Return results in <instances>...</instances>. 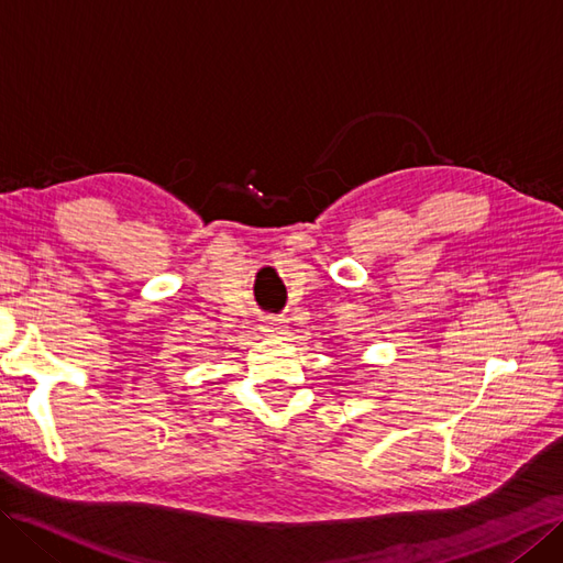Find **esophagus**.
Masks as SVG:
<instances>
[{"label": "esophagus", "instance_id": "obj_1", "mask_svg": "<svg viewBox=\"0 0 563 563\" xmlns=\"http://www.w3.org/2000/svg\"><path fill=\"white\" fill-rule=\"evenodd\" d=\"M261 331L265 333V335H269V338H275V335H279L282 331H284V321L282 319H265L263 321V327H261Z\"/></svg>", "mask_w": 563, "mask_h": 563}]
</instances>
